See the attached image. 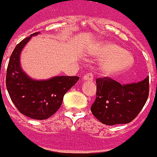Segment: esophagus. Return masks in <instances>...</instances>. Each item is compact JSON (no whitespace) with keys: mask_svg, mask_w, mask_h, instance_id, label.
<instances>
[{"mask_svg":"<svg viewBox=\"0 0 157 157\" xmlns=\"http://www.w3.org/2000/svg\"><path fill=\"white\" fill-rule=\"evenodd\" d=\"M83 79H84V80H87V81H92V80L94 79V74H93L92 72L86 73V75H84Z\"/></svg>","mask_w":157,"mask_h":157,"instance_id":"1","label":"esophagus"}]
</instances>
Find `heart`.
<instances>
[{"mask_svg": "<svg viewBox=\"0 0 157 157\" xmlns=\"http://www.w3.org/2000/svg\"><path fill=\"white\" fill-rule=\"evenodd\" d=\"M99 55L101 58L107 59L104 63L106 73H118L128 69L132 64L133 58L119 46L107 44L100 48Z\"/></svg>", "mask_w": 157, "mask_h": 157, "instance_id": "obj_1", "label": "heart"}]
</instances>
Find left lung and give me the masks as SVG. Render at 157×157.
<instances>
[{"instance_id": "8db88e82", "label": "left lung", "mask_w": 157, "mask_h": 157, "mask_svg": "<svg viewBox=\"0 0 157 157\" xmlns=\"http://www.w3.org/2000/svg\"><path fill=\"white\" fill-rule=\"evenodd\" d=\"M96 99L91 106L92 113L105 125L131 122L139 114L148 100L149 80L121 85L109 77L96 79Z\"/></svg>"}]
</instances>
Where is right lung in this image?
<instances>
[{"mask_svg": "<svg viewBox=\"0 0 157 157\" xmlns=\"http://www.w3.org/2000/svg\"><path fill=\"white\" fill-rule=\"evenodd\" d=\"M15 46L9 58L6 86L10 99L21 113L35 120H46L62 105L63 95L78 80V76H58L48 80H35L22 71L20 53L34 35Z\"/></svg>", "mask_w": 157, "mask_h": 157, "instance_id": "add662e5", "label": "right lung"}]
</instances>
